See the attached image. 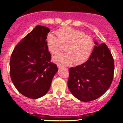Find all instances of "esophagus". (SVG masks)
Masks as SVG:
<instances>
[{"label": "esophagus", "mask_w": 123, "mask_h": 123, "mask_svg": "<svg viewBox=\"0 0 123 123\" xmlns=\"http://www.w3.org/2000/svg\"><path fill=\"white\" fill-rule=\"evenodd\" d=\"M57 66H58V68H62V65H61V64H60V63H58V64H57Z\"/></svg>", "instance_id": "34e87169"}]
</instances>
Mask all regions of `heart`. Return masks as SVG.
<instances>
[{
	"instance_id": "heart-1",
	"label": "heart",
	"mask_w": 123,
	"mask_h": 123,
	"mask_svg": "<svg viewBox=\"0 0 123 123\" xmlns=\"http://www.w3.org/2000/svg\"><path fill=\"white\" fill-rule=\"evenodd\" d=\"M55 33L58 37L52 34H49L46 37L49 50L53 54H57L62 49L63 45H66L67 52L54 56V62L61 65H69L74 62L75 65H80L91 55L94 43L90 36L70 27L60 28Z\"/></svg>"
}]
</instances>
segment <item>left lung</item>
I'll use <instances>...</instances> for the list:
<instances>
[{
    "instance_id": "1",
    "label": "left lung",
    "mask_w": 123,
    "mask_h": 123,
    "mask_svg": "<svg viewBox=\"0 0 123 123\" xmlns=\"http://www.w3.org/2000/svg\"><path fill=\"white\" fill-rule=\"evenodd\" d=\"M96 45L86 62L69 69L68 86L76 98L82 102L98 99L111 86L114 61L105 43Z\"/></svg>"
}]
</instances>
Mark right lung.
Instances as JSON below:
<instances>
[{
  "mask_svg": "<svg viewBox=\"0 0 123 123\" xmlns=\"http://www.w3.org/2000/svg\"><path fill=\"white\" fill-rule=\"evenodd\" d=\"M50 30L37 25L16 45L12 53L10 73L12 83L21 94L37 99L49 91L58 71L52 62L46 43Z\"/></svg>",
  "mask_w": 123,
  "mask_h": 123,
  "instance_id": "1",
  "label": "right lung"
}]
</instances>
